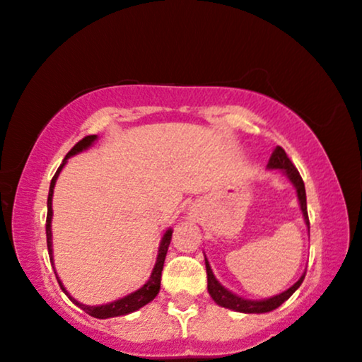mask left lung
<instances>
[{
  "label": "left lung",
  "mask_w": 362,
  "mask_h": 362,
  "mask_svg": "<svg viewBox=\"0 0 362 362\" xmlns=\"http://www.w3.org/2000/svg\"><path fill=\"white\" fill-rule=\"evenodd\" d=\"M268 168H278L283 173H286V177L290 178V182L295 185L296 194H298V200H300V206L303 211V218H305V223L310 226V218H308V209H306V190H305V182L300 175V172L296 170V167L293 165V162L288 158L286 152L283 151L281 147H276L269 157L268 162ZM205 267H206V279H209V293L210 296L214 298V301L218 306L228 308V310L238 311V313H269L273 310H276L278 306H281L288 298H290L293 293H295L298 288L301 286L303 279H305V274H301V278L293 285L291 288H288L286 291L279 293L276 296L267 298V300H247V298H242L235 293H231L226 290L225 286H221L218 283V279L215 278L214 272H211L209 259L205 258Z\"/></svg>",
  "instance_id": "8db88e82"
}]
</instances>
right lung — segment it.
<instances>
[{
  "label": "right lung",
  "instance_id": "obj_1",
  "mask_svg": "<svg viewBox=\"0 0 362 362\" xmlns=\"http://www.w3.org/2000/svg\"><path fill=\"white\" fill-rule=\"evenodd\" d=\"M98 141V136H88L84 137L83 141H79L76 144L74 147L71 148L69 152H67V156L64 157V160L57 168V172L54 173V177H52L51 180V185H49V195H47V216H46V238H47V252H49V259L52 262V233H51V220H52V194H54V185H56V180L57 177H59V173L62 170V167L66 165L67 158L76 156V153L86 151V148H89L93 144ZM170 240H172V230H167L165 233H163V237L160 240V247H158V255H157V262H156V267L152 269V274L151 278H148V281L144 285L142 288H139L137 291L131 293V295L120 298L117 301H112V303H107V305H100V306H89V305H83V303H79L77 300H74L69 293L66 291V288L62 286L59 276L56 274V279L57 283H59L61 290L66 293L67 298L81 308V310H84L88 315H90L93 317H98V320H107V317H115V316H122V315H129V313H134L137 311L139 308L146 306L147 303H151L153 298L158 295V291H160V278H162V269H163V262H165V255H167V250H168V245H170ZM52 268H54V263H52ZM56 273V269H54Z\"/></svg>",
  "mask_w": 362,
  "mask_h": 362
}]
</instances>
